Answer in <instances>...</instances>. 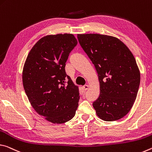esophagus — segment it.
Segmentation results:
<instances>
[{"instance_id":"esophagus-1","label":"esophagus","mask_w":152,"mask_h":152,"mask_svg":"<svg viewBox=\"0 0 152 152\" xmlns=\"http://www.w3.org/2000/svg\"><path fill=\"white\" fill-rule=\"evenodd\" d=\"M88 88H89V86H88V85H85V86H83V89L84 91L88 90Z\"/></svg>"}]
</instances>
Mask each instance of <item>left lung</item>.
I'll return each instance as SVG.
<instances>
[{
	"label": "left lung",
	"instance_id": "left-lung-1",
	"mask_svg": "<svg viewBox=\"0 0 152 152\" xmlns=\"http://www.w3.org/2000/svg\"><path fill=\"white\" fill-rule=\"evenodd\" d=\"M79 44L95 66L100 94L93 106L99 118L117 121L132 108L140 83V72L133 54L115 37L77 34Z\"/></svg>",
	"mask_w": 152,
	"mask_h": 152
}]
</instances>
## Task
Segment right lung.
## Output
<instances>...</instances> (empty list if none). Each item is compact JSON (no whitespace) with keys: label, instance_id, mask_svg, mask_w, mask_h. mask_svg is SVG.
<instances>
[{"label":"right lung","instance_id":"add662e5","mask_svg":"<svg viewBox=\"0 0 152 152\" xmlns=\"http://www.w3.org/2000/svg\"><path fill=\"white\" fill-rule=\"evenodd\" d=\"M77 44L71 34L48 35L36 42L25 62L22 81L29 102L37 113L54 124L70 121L77 109L79 88L64 69Z\"/></svg>","mask_w":152,"mask_h":152}]
</instances>
